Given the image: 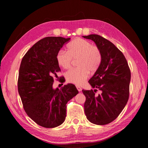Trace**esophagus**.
Here are the masks:
<instances>
[{
  "instance_id": "esophagus-1",
  "label": "esophagus",
  "mask_w": 148,
  "mask_h": 148,
  "mask_svg": "<svg viewBox=\"0 0 148 148\" xmlns=\"http://www.w3.org/2000/svg\"><path fill=\"white\" fill-rule=\"evenodd\" d=\"M76 87H77V89H78V91H79V92H80V91H82V88L80 87V86H76Z\"/></svg>"
}]
</instances>
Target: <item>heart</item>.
I'll return each mask as SVG.
<instances>
[{"label": "heart", "instance_id": "heart-1", "mask_svg": "<svg viewBox=\"0 0 148 148\" xmlns=\"http://www.w3.org/2000/svg\"><path fill=\"white\" fill-rule=\"evenodd\" d=\"M78 59L77 69L70 70L65 74L66 81L76 85L84 83L89 73H95L101 65L102 55L100 49L97 46L82 38L71 41L67 46V52L60 51L57 55L59 65L64 69L71 67L72 59Z\"/></svg>", "mask_w": 148, "mask_h": 148}]
</instances>
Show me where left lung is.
Returning a JSON list of instances; mask_svg holds the SVG:
<instances>
[{"instance_id": "obj_1", "label": "left lung", "mask_w": 148, "mask_h": 148, "mask_svg": "<svg viewBox=\"0 0 148 148\" xmlns=\"http://www.w3.org/2000/svg\"><path fill=\"white\" fill-rule=\"evenodd\" d=\"M83 37L95 42L102 55L99 69L88 82L102 92L96 96L92 89H83L85 115L94 124L106 125L118 117L128 102L130 70L123 53L109 40L97 34Z\"/></svg>"}]
</instances>
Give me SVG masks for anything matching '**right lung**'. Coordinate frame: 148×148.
Instances as JSON below:
<instances>
[{"label": "right lung", "mask_w": 148, "mask_h": 148, "mask_svg": "<svg viewBox=\"0 0 148 148\" xmlns=\"http://www.w3.org/2000/svg\"><path fill=\"white\" fill-rule=\"evenodd\" d=\"M70 38L46 37L31 47L22 59L18 90L29 117L45 128L59 126L65 120L66 103L78 93L73 84L53 89V77L60 69L57 55ZM63 79V78H62Z\"/></svg>", "instance_id": "obj_1"}]
</instances>
